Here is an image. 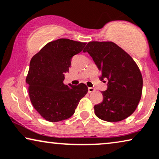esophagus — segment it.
I'll return each mask as SVG.
<instances>
[{
    "mask_svg": "<svg viewBox=\"0 0 159 159\" xmlns=\"http://www.w3.org/2000/svg\"><path fill=\"white\" fill-rule=\"evenodd\" d=\"M94 91H95V89H94V88H92V87H89V88H88V92H89V93L94 92Z\"/></svg>",
    "mask_w": 159,
    "mask_h": 159,
    "instance_id": "34e87169",
    "label": "esophagus"
}]
</instances>
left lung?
Returning a JSON list of instances; mask_svg holds the SVG:
<instances>
[{
    "label": "left lung",
    "instance_id": "8db88e82",
    "mask_svg": "<svg viewBox=\"0 0 159 159\" xmlns=\"http://www.w3.org/2000/svg\"><path fill=\"white\" fill-rule=\"evenodd\" d=\"M84 52L89 54L101 71V80H107V90L102 92V102L94 107L95 115L109 122L132 115L140 100L143 83L134 60L111 41H91Z\"/></svg>",
    "mask_w": 159,
    "mask_h": 159
}]
</instances>
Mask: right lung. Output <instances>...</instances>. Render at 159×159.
<instances>
[{
	"label": "right lung",
	"instance_id": "right-lung-1",
	"mask_svg": "<svg viewBox=\"0 0 159 159\" xmlns=\"http://www.w3.org/2000/svg\"><path fill=\"white\" fill-rule=\"evenodd\" d=\"M86 43L60 39L49 42L31 59L26 78L30 99L34 108L48 121L70 118L88 92L84 84L63 83L72 57L81 52Z\"/></svg>",
	"mask_w": 159,
	"mask_h": 159
}]
</instances>
